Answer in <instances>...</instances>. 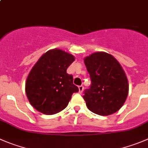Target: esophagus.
Wrapping results in <instances>:
<instances>
[{
	"label": "esophagus",
	"mask_w": 148,
	"mask_h": 148,
	"mask_svg": "<svg viewBox=\"0 0 148 148\" xmlns=\"http://www.w3.org/2000/svg\"><path fill=\"white\" fill-rule=\"evenodd\" d=\"M84 86H78V90H79V93H82L83 91H84Z\"/></svg>",
	"instance_id": "1"
}]
</instances>
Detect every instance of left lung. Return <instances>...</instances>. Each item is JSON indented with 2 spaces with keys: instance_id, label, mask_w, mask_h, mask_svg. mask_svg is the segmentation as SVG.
Returning <instances> with one entry per match:
<instances>
[{
  "instance_id": "obj_1",
  "label": "left lung",
  "mask_w": 148,
  "mask_h": 148,
  "mask_svg": "<svg viewBox=\"0 0 148 148\" xmlns=\"http://www.w3.org/2000/svg\"><path fill=\"white\" fill-rule=\"evenodd\" d=\"M91 80L84 99L90 111L109 115L121 109L129 94V81L120 63L111 54L94 52L84 59Z\"/></svg>"
}]
</instances>
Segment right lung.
Here are the masks:
<instances>
[{
	"label": "right lung",
	"instance_id": "add662e5",
	"mask_svg": "<svg viewBox=\"0 0 148 148\" xmlns=\"http://www.w3.org/2000/svg\"><path fill=\"white\" fill-rule=\"evenodd\" d=\"M75 58L62 49H50L39 58L29 71L25 93L29 103L45 115H54L68 105L72 94L78 92L73 75L67 69Z\"/></svg>",
	"mask_w": 148,
	"mask_h": 148
}]
</instances>
